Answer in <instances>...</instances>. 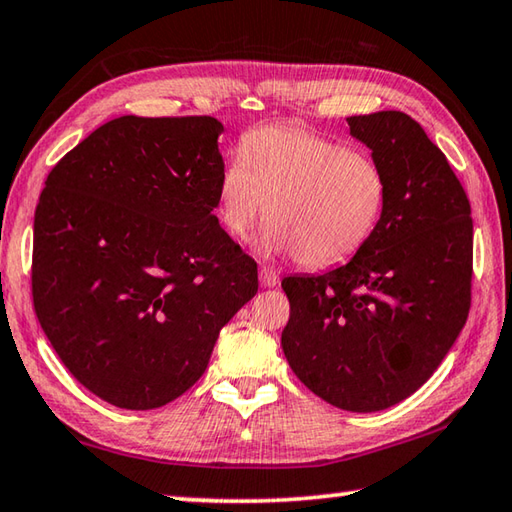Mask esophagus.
<instances>
[{
    "mask_svg": "<svg viewBox=\"0 0 512 512\" xmlns=\"http://www.w3.org/2000/svg\"><path fill=\"white\" fill-rule=\"evenodd\" d=\"M259 282H262L264 288H273L279 282V273H277L275 268L262 266V268H259Z\"/></svg>",
    "mask_w": 512,
    "mask_h": 512,
    "instance_id": "esophagus-1",
    "label": "esophagus"
}]
</instances>
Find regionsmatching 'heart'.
Returning <instances> with one entry per match:
<instances>
[{"instance_id":"1","label":"heart","mask_w":512,"mask_h":512,"mask_svg":"<svg viewBox=\"0 0 512 512\" xmlns=\"http://www.w3.org/2000/svg\"><path fill=\"white\" fill-rule=\"evenodd\" d=\"M386 197L377 159L302 126L248 133L217 184L219 217L230 235L246 237L266 213L262 246L295 253L310 268L353 257L375 233Z\"/></svg>"}]
</instances>
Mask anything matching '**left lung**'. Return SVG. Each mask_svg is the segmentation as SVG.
<instances>
[{"mask_svg": "<svg viewBox=\"0 0 512 512\" xmlns=\"http://www.w3.org/2000/svg\"><path fill=\"white\" fill-rule=\"evenodd\" d=\"M346 122L384 168L386 206L346 266L284 277L282 348L299 382L324 402L375 413L426 384L462 333L473 219L446 155L413 117L379 110Z\"/></svg>", "mask_w": 512, "mask_h": 512, "instance_id": "left-lung-1", "label": "left lung"}]
</instances>
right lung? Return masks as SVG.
Masks as SVG:
<instances>
[{
  "label": "right lung",
  "instance_id": "1",
  "mask_svg": "<svg viewBox=\"0 0 512 512\" xmlns=\"http://www.w3.org/2000/svg\"><path fill=\"white\" fill-rule=\"evenodd\" d=\"M222 130L208 115L110 119L39 195L35 315L68 373L117 408L184 395L257 293L255 259L213 215Z\"/></svg>",
  "mask_w": 512,
  "mask_h": 512
}]
</instances>
